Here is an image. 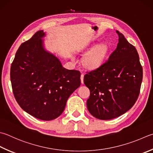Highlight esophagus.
I'll use <instances>...</instances> for the list:
<instances>
[{"mask_svg":"<svg viewBox=\"0 0 153 153\" xmlns=\"http://www.w3.org/2000/svg\"><path fill=\"white\" fill-rule=\"evenodd\" d=\"M80 80H81V83L83 84L84 83V74L82 73L81 75H80Z\"/></svg>","mask_w":153,"mask_h":153,"instance_id":"34e87169","label":"esophagus"}]
</instances>
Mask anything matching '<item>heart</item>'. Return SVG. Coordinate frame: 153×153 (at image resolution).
Masks as SVG:
<instances>
[{"label":"heart","mask_w":153,"mask_h":153,"mask_svg":"<svg viewBox=\"0 0 153 153\" xmlns=\"http://www.w3.org/2000/svg\"><path fill=\"white\" fill-rule=\"evenodd\" d=\"M107 48L105 45H99L86 54L84 59L85 65L89 68H97L101 64Z\"/></svg>","instance_id":"obj_1"}]
</instances>
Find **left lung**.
Segmentation results:
<instances>
[{
    "label": "left lung",
    "instance_id": "left-lung-1",
    "mask_svg": "<svg viewBox=\"0 0 153 153\" xmlns=\"http://www.w3.org/2000/svg\"><path fill=\"white\" fill-rule=\"evenodd\" d=\"M117 47L108 59L84 76L90 90L86 102L89 112L101 120H110L125 114L136 102L143 80L139 54L122 33Z\"/></svg>",
    "mask_w": 153,
    "mask_h": 153
}]
</instances>
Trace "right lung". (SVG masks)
I'll return each mask as SVG.
<instances>
[{"mask_svg": "<svg viewBox=\"0 0 153 153\" xmlns=\"http://www.w3.org/2000/svg\"><path fill=\"white\" fill-rule=\"evenodd\" d=\"M39 30L16 51L10 67L14 96L20 106L42 120L56 119L64 111L71 94L80 85V73L62 67L45 50Z\"/></svg>", "mask_w": 153, "mask_h": 153, "instance_id": "1", "label": "right lung"}]
</instances>
